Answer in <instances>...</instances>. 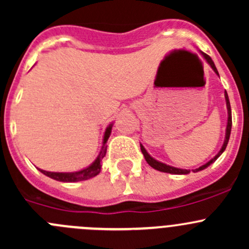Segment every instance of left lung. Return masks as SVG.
<instances>
[{"label":"left lung","instance_id":"obj_1","mask_svg":"<svg viewBox=\"0 0 249 249\" xmlns=\"http://www.w3.org/2000/svg\"><path fill=\"white\" fill-rule=\"evenodd\" d=\"M201 54L203 55V57H205V59H206V61H207L208 64H210V66L212 67L213 71H214L215 73L218 74V71H217V69H215L214 62L212 61V59H211V57L208 56L207 54H205V53H201ZM218 76H219V74H218ZM225 101H227V108H228V125H227V131H225V140H224V143H223L222 149H220L219 152H218V154L215 155V157L213 158V159H211L210 161L206 162V164L202 165V166H200L199 169L193 170V171H194V172H199V171H201V170H205L206 167L210 166V165L212 164V162H214L215 160H217L218 158H219L220 155H222V153L224 152L225 148H227L228 142H229V139H230V132H231V125H232V120H231V108H230V101H229V96H228L227 91H225ZM141 150H142V154L144 155V159H145V161L148 162V165H149V166H152L153 169L158 170V171L166 172V173H173V175H188V173L190 172V170L177 169V167L170 166V165L164 164V162L158 161V160H155L154 158H152L149 154H148V152L144 149V147H143L142 144H141Z\"/></svg>","mask_w":249,"mask_h":249}]
</instances>
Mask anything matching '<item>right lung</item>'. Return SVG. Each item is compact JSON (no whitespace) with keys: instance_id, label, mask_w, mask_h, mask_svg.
Returning a JSON list of instances; mask_svg holds the SVG:
<instances>
[{"instance_id":"1","label":"right lung","mask_w":249,"mask_h":249,"mask_svg":"<svg viewBox=\"0 0 249 249\" xmlns=\"http://www.w3.org/2000/svg\"><path fill=\"white\" fill-rule=\"evenodd\" d=\"M112 126L113 125L110 124L106 129V131H105L104 145H102L99 157H97L96 160H95L90 166H88L87 169L80 170V171H77V172H49V171H44V170H41V169L38 170L43 173V175H46L48 177L53 178V179L55 180H59V182H69V183L79 182V180H87L89 179V178L95 177V176L99 175L100 171H101V160L104 159V157L106 155V152H107L106 142L107 140H108L110 131H112Z\"/></svg>"}]
</instances>
